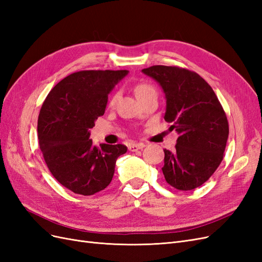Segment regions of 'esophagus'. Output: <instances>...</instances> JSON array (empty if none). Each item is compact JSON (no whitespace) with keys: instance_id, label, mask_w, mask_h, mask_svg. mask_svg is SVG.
<instances>
[{"instance_id":"34e87169","label":"esophagus","mask_w":262,"mask_h":262,"mask_svg":"<svg viewBox=\"0 0 262 262\" xmlns=\"http://www.w3.org/2000/svg\"><path fill=\"white\" fill-rule=\"evenodd\" d=\"M144 146H145V144H143V143H132L129 145V150H131V152H136V150L142 149Z\"/></svg>"}]
</instances>
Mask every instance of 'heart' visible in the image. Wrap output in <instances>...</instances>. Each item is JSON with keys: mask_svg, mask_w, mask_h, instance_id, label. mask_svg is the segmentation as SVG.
Listing matches in <instances>:
<instances>
[{"mask_svg": "<svg viewBox=\"0 0 262 262\" xmlns=\"http://www.w3.org/2000/svg\"><path fill=\"white\" fill-rule=\"evenodd\" d=\"M134 92H136V95H137L138 99H140V98H142V97L146 96V95H147V94H149V93H156L154 87H153L152 85L147 84V83H139L136 87H134ZM116 99H117V95H114L113 98L110 99L109 105H110V106H113V105L115 104Z\"/></svg>", "mask_w": 262, "mask_h": 262, "instance_id": "1", "label": "heart"}]
</instances>
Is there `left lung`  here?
<instances>
[{
    "label": "left lung",
    "instance_id": "obj_1",
    "mask_svg": "<svg viewBox=\"0 0 262 262\" xmlns=\"http://www.w3.org/2000/svg\"><path fill=\"white\" fill-rule=\"evenodd\" d=\"M165 94L164 119L178 134L176 149H164L163 173L182 191L203 185L223 160L228 122L212 87L192 71L153 66L142 70Z\"/></svg>",
    "mask_w": 262,
    "mask_h": 262
}]
</instances>
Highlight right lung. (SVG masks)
<instances>
[{
    "label": "right lung",
    "mask_w": 262,
    "mask_h": 262,
    "mask_svg": "<svg viewBox=\"0 0 262 262\" xmlns=\"http://www.w3.org/2000/svg\"><path fill=\"white\" fill-rule=\"evenodd\" d=\"M129 71H80L63 78L48 94L38 117V139L52 176L74 193L92 195L113 180L122 144L90 139L97 118L105 114L108 95Z\"/></svg>",
    "instance_id": "1"
}]
</instances>
